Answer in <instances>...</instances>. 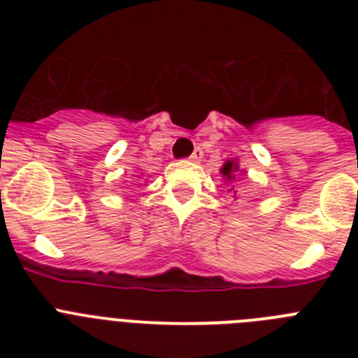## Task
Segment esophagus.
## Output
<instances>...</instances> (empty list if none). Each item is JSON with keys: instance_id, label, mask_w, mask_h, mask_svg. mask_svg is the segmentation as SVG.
Segmentation results:
<instances>
[{"instance_id": "1", "label": "esophagus", "mask_w": 358, "mask_h": 358, "mask_svg": "<svg viewBox=\"0 0 358 358\" xmlns=\"http://www.w3.org/2000/svg\"><path fill=\"white\" fill-rule=\"evenodd\" d=\"M202 154H204V152H202L201 148H195L194 154L189 156V161H194V163H197V161L202 159Z\"/></svg>"}]
</instances>
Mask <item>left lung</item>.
Listing matches in <instances>:
<instances>
[{"label":"left lung","mask_w":358,"mask_h":358,"mask_svg":"<svg viewBox=\"0 0 358 358\" xmlns=\"http://www.w3.org/2000/svg\"><path fill=\"white\" fill-rule=\"evenodd\" d=\"M236 170H238V164H236L235 161H227V163L222 166V173L227 177V181L233 179V173H235Z\"/></svg>","instance_id":"1"}]
</instances>
